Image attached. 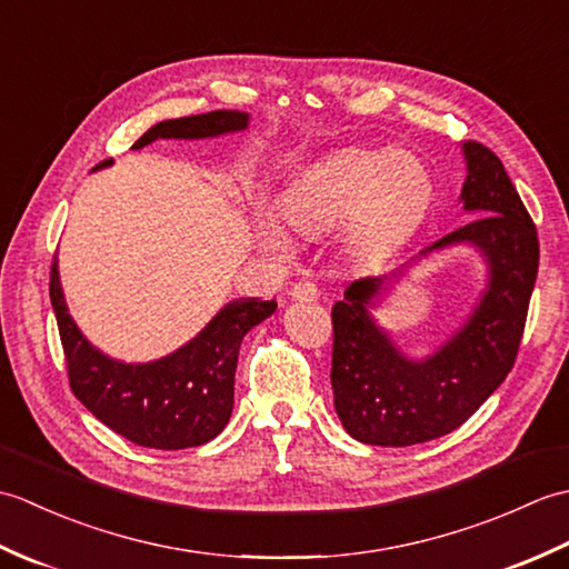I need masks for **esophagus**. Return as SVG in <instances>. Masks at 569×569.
I'll return each mask as SVG.
<instances>
[{
  "mask_svg": "<svg viewBox=\"0 0 569 569\" xmlns=\"http://www.w3.org/2000/svg\"><path fill=\"white\" fill-rule=\"evenodd\" d=\"M318 296H320L318 286L310 281H300L291 288V298L298 300V303H312V300H318Z\"/></svg>",
  "mask_w": 569,
  "mask_h": 569,
  "instance_id": "34e87169",
  "label": "esophagus"
}]
</instances>
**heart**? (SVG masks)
I'll return each mask as SVG.
<instances>
[{
    "label": "heart",
    "instance_id": "b5f03b06",
    "mask_svg": "<svg viewBox=\"0 0 569 569\" xmlns=\"http://www.w3.org/2000/svg\"><path fill=\"white\" fill-rule=\"evenodd\" d=\"M432 178L406 151L342 149L298 171L278 198L281 220L306 234L345 224V251L359 263L377 261L428 214ZM259 241L271 251L293 249L281 222L261 220Z\"/></svg>",
    "mask_w": 569,
    "mask_h": 569
}]
</instances>
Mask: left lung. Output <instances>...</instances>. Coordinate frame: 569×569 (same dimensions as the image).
<instances>
[{
    "label": "left lung",
    "mask_w": 569,
    "mask_h": 569,
    "mask_svg": "<svg viewBox=\"0 0 569 569\" xmlns=\"http://www.w3.org/2000/svg\"><path fill=\"white\" fill-rule=\"evenodd\" d=\"M462 153L459 200L475 220L420 251L467 244L487 263V288L459 330L422 359L396 347L371 310L403 271L359 278L332 306L335 410L359 442L408 447L442 438L499 389L516 361L538 276V232L499 156L477 141H465Z\"/></svg>",
    "instance_id": "1"
}]
</instances>
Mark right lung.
Masks as SVG:
<instances>
[{
    "instance_id": "add662e5",
    "label": "right lung",
    "mask_w": 569,
    "mask_h": 569,
    "mask_svg": "<svg viewBox=\"0 0 569 569\" xmlns=\"http://www.w3.org/2000/svg\"><path fill=\"white\" fill-rule=\"evenodd\" d=\"M249 127V114L217 110L166 119L131 149L156 139H212ZM112 166L102 161L94 171ZM51 306L68 361L70 389L90 413L122 438L153 450H186L224 430L234 408V371L244 335L273 316L276 300L237 298L190 342L161 359L127 365L100 352L70 318L58 261L51 266Z\"/></svg>"
}]
</instances>
